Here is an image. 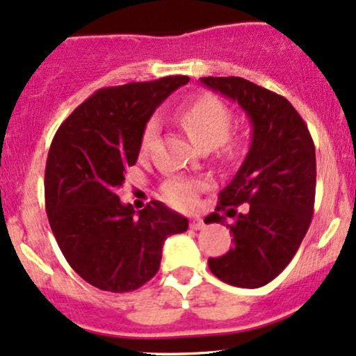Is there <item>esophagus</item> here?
<instances>
[{
  "label": "esophagus",
  "instance_id": "esophagus-1",
  "mask_svg": "<svg viewBox=\"0 0 356 356\" xmlns=\"http://www.w3.org/2000/svg\"><path fill=\"white\" fill-rule=\"evenodd\" d=\"M190 227H192L193 231H200V229L205 227V224L200 217H193V219L190 220Z\"/></svg>",
  "mask_w": 356,
  "mask_h": 356
}]
</instances>
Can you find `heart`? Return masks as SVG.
<instances>
[{
    "label": "heart",
    "instance_id": "obj_1",
    "mask_svg": "<svg viewBox=\"0 0 356 356\" xmlns=\"http://www.w3.org/2000/svg\"><path fill=\"white\" fill-rule=\"evenodd\" d=\"M178 120L198 147H213L220 144L231 127V110L219 98L202 95L178 110ZM159 131L158 118L152 117L140 136V151H147ZM205 188L200 179L171 178L163 185V197L178 209H190L197 195Z\"/></svg>",
    "mask_w": 356,
    "mask_h": 356
}]
</instances>
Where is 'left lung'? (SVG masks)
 Instances as JSON below:
<instances>
[{
  "mask_svg": "<svg viewBox=\"0 0 356 356\" xmlns=\"http://www.w3.org/2000/svg\"><path fill=\"white\" fill-rule=\"evenodd\" d=\"M202 85L238 102L251 124V146L243 164L219 193L205 222H234V246L209 268L229 285L258 289L282 273L299 250L312 220L316 149L307 125L292 103L248 79L200 78ZM246 203L245 206L243 204ZM239 204L248 213L237 212Z\"/></svg>",
  "mask_w": 356,
  "mask_h": 356,
  "instance_id": "8db88e82",
  "label": "left lung"
}]
</instances>
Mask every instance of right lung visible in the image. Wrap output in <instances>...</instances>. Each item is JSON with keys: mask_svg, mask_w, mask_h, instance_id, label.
<instances>
[{"mask_svg": "<svg viewBox=\"0 0 356 356\" xmlns=\"http://www.w3.org/2000/svg\"><path fill=\"white\" fill-rule=\"evenodd\" d=\"M190 81L168 76L98 90L57 129L45 166V210L71 268L106 292H132L159 270L163 243L188 219L151 202L136 212L117 195L139 158L154 110Z\"/></svg>", "mask_w": 356, "mask_h": 356, "instance_id": "add662e5", "label": "right lung"}]
</instances>
